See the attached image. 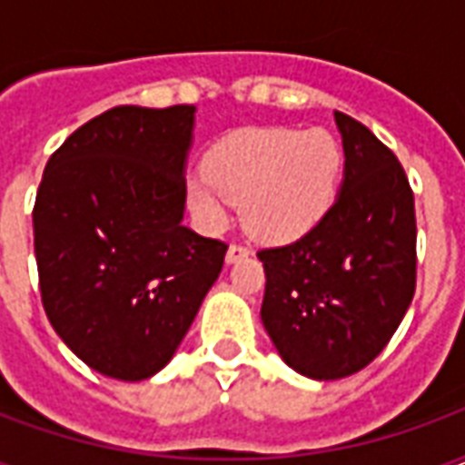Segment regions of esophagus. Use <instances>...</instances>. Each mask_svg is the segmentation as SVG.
I'll list each match as a JSON object with an SVG mask.
<instances>
[{"mask_svg":"<svg viewBox=\"0 0 465 465\" xmlns=\"http://www.w3.org/2000/svg\"><path fill=\"white\" fill-rule=\"evenodd\" d=\"M249 246H243V243H232L229 246V252H226V263H236L242 262V259H246L249 256Z\"/></svg>","mask_w":465,"mask_h":465,"instance_id":"esophagus-1","label":"esophagus"}]
</instances>
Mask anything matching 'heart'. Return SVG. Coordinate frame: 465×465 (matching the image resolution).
<instances>
[{"mask_svg":"<svg viewBox=\"0 0 465 465\" xmlns=\"http://www.w3.org/2000/svg\"><path fill=\"white\" fill-rule=\"evenodd\" d=\"M343 153L326 129H249L222 142L206 176L186 183L189 203L206 226H222L226 202L242 203V223L262 242H293L329 212Z\"/></svg>","mask_w":465,"mask_h":465,"instance_id":"heart-1","label":"heart"}]
</instances>
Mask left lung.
<instances>
[{"mask_svg": "<svg viewBox=\"0 0 465 465\" xmlns=\"http://www.w3.org/2000/svg\"><path fill=\"white\" fill-rule=\"evenodd\" d=\"M341 193L302 239L262 249L263 329L302 376L333 381L386 349L416 292V209L403 166L356 119L336 112Z\"/></svg>", "mask_w": 465, "mask_h": 465, "instance_id": "left-lung-1", "label": "left lung"}]
</instances>
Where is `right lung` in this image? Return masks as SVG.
Wrapping results in <instances>:
<instances>
[{
  "mask_svg": "<svg viewBox=\"0 0 465 465\" xmlns=\"http://www.w3.org/2000/svg\"><path fill=\"white\" fill-rule=\"evenodd\" d=\"M193 112L114 106L94 116L49 156L36 192L46 319L109 379L162 371L222 273L229 246L182 223Z\"/></svg>",
  "mask_w": 465,
  "mask_h": 465,
  "instance_id": "1",
  "label": "right lung"
}]
</instances>
